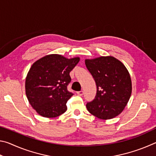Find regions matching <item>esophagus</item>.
I'll use <instances>...</instances> for the list:
<instances>
[{
  "label": "esophagus",
  "instance_id": "obj_1",
  "mask_svg": "<svg viewBox=\"0 0 156 156\" xmlns=\"http://www.w3.org/2000/svg\"><path fill=\"white\" fill-rule=\"evenodd\" d=\"M83 94H84L83 91H77V94L78 95V96H83Z\"/></svg>",
  "mask_w": 156,
  "mask_h": 156
}]
</instances>
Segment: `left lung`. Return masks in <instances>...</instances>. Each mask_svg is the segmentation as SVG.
Here are the masks:
<instances>
[{"mask_svg": "<svg viewBox=\"0 0 156 156\" xmlns=\"http://www.w3.org/2000/svg\"><path fill=\"white\" fill-rule=\"evenodd\" d=\"M85 65L97 87L96 96L87 102V109L100 119L115 118L125 109L131 97L132 84L128 70L112 56L86 59Z\"/></svg>", "mask_w": 156, "mask_h": 156, "instance_id": "left-lung-1", "label": "left lung"}]
</instances>
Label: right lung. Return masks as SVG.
Listing matches in <instances>:
<instances>
[{"label": "right lung", "mask_w": 156, "mask_h": 156, "mask_svg": "<svg viewBox=\"0 0 156 156\" xmlns=\"http://www.w3.org/2000/svg\"><path fill=\"white\" fill-rule=\"evenodd\" d=\"M80 58H66L50 54L34 63L26 77L27 99L36 112L43 117L55 118L67 111V100L73 94L67 90L72 78L69 73Z\"/></svg>", "instance_id": "right-lung-1"}]
</instances>
